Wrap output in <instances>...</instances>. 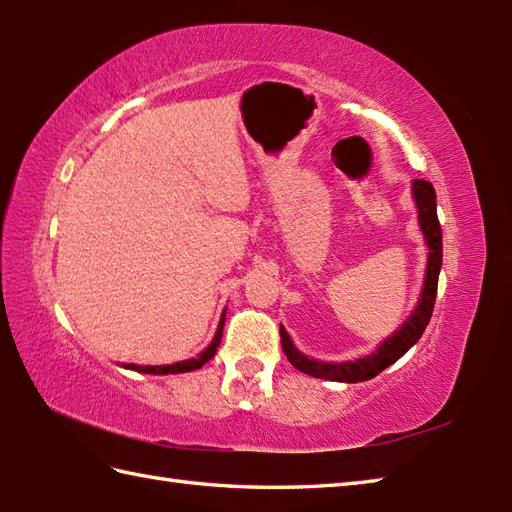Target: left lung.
<instances>
[{"instance_id": "left-lung-1", "label": "left lung", "mask_w": 512, "mask_h": 512, "mask_svg": "<svg viewBox=\"0 0 512 512\" xmlns=\"http://www.w3.org/2000/svg\"><path fill=\"white\" fill-rule=\"evenodd\" d=\"M411 195L418 209V224L424 235V244L429 248L427 268H424V281L416 308L411 310L407 321L402 323L396 332H391L385 341L378 343L374 352L343 363H328L319 361V358L306 356L295 343H292L284 325H279L281 347H284V354L288 356L290 365L299 369V372L314 378L336 380V383H363V380L374 378L389 365H394L400 356H405L411 347L418 343L424 328H427L431 321L433 303H436L438 295V277L442 268V228L438 222V202L433 184L427 180H413Z\"/></svg>"}]
</instances>
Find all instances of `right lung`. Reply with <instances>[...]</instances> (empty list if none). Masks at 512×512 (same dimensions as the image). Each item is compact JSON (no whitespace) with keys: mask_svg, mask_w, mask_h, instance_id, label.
I'll use <instances>...</instances> for the list:
<instances>
[{"mask_svg":"<svg viewBox=\"0 0 512 512\" xmlns=\"http://www.w3.org/2000/svg\"><path fill=\"white\" fill-rule=\"evenodd\" d=\"M224 319H226V310H222V317H220V323H217V330H215V334H213V341H211L209 345H206L198 356L187 358V361L171 363V365H136V363H123L121 367L134 369V372H140V374H156V376L184 374V372H193V369H200L204 363L211 361V358H213L215 352H217V347H220L222 330H224Z\"/></svg>","mask_w":512,"mask_h":512,"instance_id":"obj_1","label":"right lung"}]
</instances>
